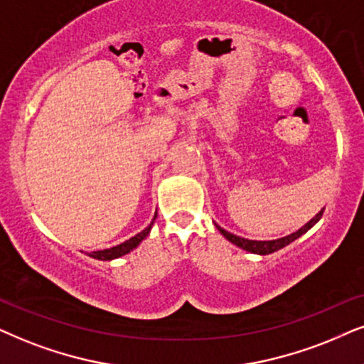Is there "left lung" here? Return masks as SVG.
Here are the masks:
<instances>
[{"instance_id": "left-lung-1", "label": "left lung", "mask_w": 364, "mask_h": 364, "mask_svg": "<svg viewBox=\"0 0 364 364\" xmlns=\"http://www.w3.org/2000/svg\"><path fill=\"white\" fill-rule=\"evenodd\" d=\"M323 211H324V208L321 210L319 213H317L314 218L311 220V222H307L304 227L299 228L297 232H294V233H291V235H287V237L277 238V240H264V242H262V240H248V238H242V237L233 235V233L227 232V230H223L222 227H218V225H216V228L220 230V233H222V235L227 238L228 242L235 243L237 247L243 248V250L252 252V254H259V255H269V254H272V252H277V250H280V248H284L285 245H289V243H291V242L297 240V238L301 237V235H304L307 230H311L317 222H319L321 216H323Z\"/></svg>"}]
</instances>
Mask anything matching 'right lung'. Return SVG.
<instances>
[{"mask_svg": "<svg viewBox=\"0 0 364 364\" xmlns=\"http://www.w3.org/2000/svg\"><path fill=\"white\" fill-rule=\"evenodd\" d=\"M156 216H158V213L154 215L153 222H151V225H148L144 230H142L141 233H137V235L131 237L129 240H126L124 243H121V245H116V247H110V248H105V250H97V252H92V254H89L92 259H97V260H114V259H119V257L126 255L129 254L131 250H134V248L139 245V243L144 240L146 237L149 235L151 232V227H153Z\"/></svg>", "mask_w": 364, "mask_h": 364, "instance_id": "add662e5", "label": "right lung"}]
</instances>
